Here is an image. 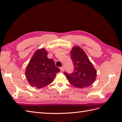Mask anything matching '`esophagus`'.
<instances>
[{"instance_id": "esophagus-1", "label": "esophagus", "mask_w": 122, "mask_h": 122, "mask_svg": "<svg viewBox=\"0 0 122 122\" xmlns=\"http://www.w3.org/2000/svg\"><path fill=\"white\" fill-rule=\"evenodd\" d=\"M64 70H65V67L64 66L60 67V71H64Z\"/></svg>"}]
</instances>
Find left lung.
Here are the masks:
<instances>
[{
  "label": "left lung",
  "instance_id": "1",
  "mask_svg": "<svg viewBox=\"0 0 122 122\" xmlns=\"http://www.w3.org/2000/svg\"><path fill=\"white\" fill-rule=\"evenodd\" d=\"M74 69L71 74L64 72L69 82L79 88L92 85L96 78V70L83 50L75 46L71 51Z\"/></svg>",
  "mask_w": 122,
  "mask_h": 122
}]
</instances>
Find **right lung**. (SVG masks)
<instances>
[{
	"label": "right lung",
	"instance_id": "1",
	"mask_svg": "<svg viewBox=\"0 0 122 122\" xmlns=\"http://www.w3.org/2000/svg\"><path fill=\"white\" fill-rule=\"evenodd\" d=\"M47 52L44 48L37 50L26 67L25 75L32 86L40 89L51 83L60 71L52 59L47 57Z\"/></svg>",
	"mask_w": 122,
	"mask_h": 122
}]
</instances>
